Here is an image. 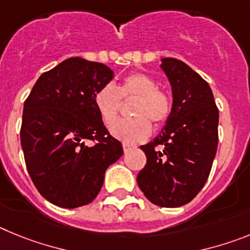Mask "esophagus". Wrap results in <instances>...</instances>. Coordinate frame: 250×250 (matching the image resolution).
Segmentation results:
<instances>
[{"label":"esophagus","mask_w":250,"mask_h":250,"mask_svg":"<svg viewBox=\"0 0 250 250\" xmlns=\"http://www.w3.org/2000/svg\"><path fill=\"white\" fill-rule=\"evenodd\" d=\"M135 147H136L135 145L129 144V143H123V149H124V151H125V152L130 151L131 149H135Z\"/></svg>","instance_id":"1"}]
</instances>
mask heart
<instances>
[{
	"label": "heart",
	"instance_id": "1",
	"mask_svg": "<svg viewBox=\"0 0 250 250\" xmlns=\"http://www.w3.org/2000/svg\"><path fill=\"white\" fill-rule=\"evenodd\" d=\"M135 97L130 108L134 116L121 119L111 126L110 131L116 139L125 143H139L150 135L151 121L161 126L169 120L173 111V100L167 90L158 87L151 76L143 72L127 75L116 87L106 83L95 92V106L106 125H111L121 108V100Z\"/></svg>",
	"mask_w": 250,
	"mask_h": 250
}]
</instances>
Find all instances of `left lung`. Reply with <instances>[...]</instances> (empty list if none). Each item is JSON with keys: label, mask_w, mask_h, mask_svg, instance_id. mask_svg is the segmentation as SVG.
Here are the masks:
<instances>
[{"label": "left lung", "mask_w": 250, "mask_h": 250, "mask_svg": "<svg viewBox=\"0 0 250 250\" xmlns=\"http://www.w3.org/2000/svg\"><path fill=\"white\" fill-rule=\"evenodd\" d=\"M161 61L173 90V111L154 141L140 146L146 165L136 180L152 204L176 208L191 202L207 183L218 147L219 111L199 74L178 59Z\"/></svg>", "instance_id": "left-lung-1"}]
</instances>
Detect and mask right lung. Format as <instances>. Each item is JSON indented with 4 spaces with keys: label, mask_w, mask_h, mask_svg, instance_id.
<instances>
[{
    "label": "right lung",
    "mask_w": 250,
    "mask_h": 250,
    "mask_svg": "<svg viewBox=\"0 0 250 250\" xmlns=\"http://www.w3.org/2000/svg\"><path fill=\"white\" fill-rule=\"evenodd\" d=\"M112 75L104 63L71 57L43 72L25 100L20 135L26 167L39 193L57 207L91 203L106 169L123 155L94 101Z\"/></svg>",
    "instance_id": "right-lung-1"
}]
</instances>
